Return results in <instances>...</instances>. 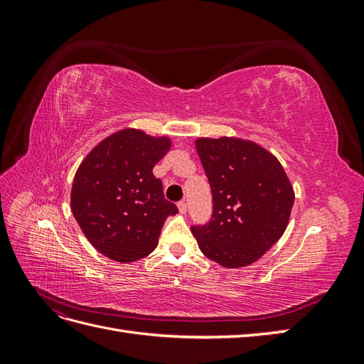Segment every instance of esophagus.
I'll list each match as a JSON object with an SVG mask.
<instances>
[{
	"mask_svg": "<svg viewBox=\"0 0 364 364\" xmlns=\"http://www.w3.org/2000/svg\"><path fill=\"white\" fill-rule=\"evenodd\" d=\"M178 208H179V213H181V214H185V213H186V208H188V205H186L185 200H181V202L178 203Z\"/></svg>",
	"mask_w": 364,
	"mask_h": 364,
	"instance_id": "34e87169",
	"label": "esophagus"
}]
</instances>
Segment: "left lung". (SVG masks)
<instances>
[{
	"mask_svg": "<svg viewBox=\"0 0 364 364\" xmlns=\"http://www.w3.org/2000/svg\"><path fill=\"white\" fill-rule=\"evenodd\" d=\"M211 186L213 214L191 232L205 257L229 269L261 258L282 237L294 202L282 165L255 142L196 141Z\"/></svg>",
	"mask_w": 364,
	"mask_h": 364,
	"instance_id": "left-lung-1",
	"label": "left lung"
}]
</instances>
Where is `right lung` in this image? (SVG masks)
I'll list each match as a JSON object with an SVG mask.
<instances>
[{
    "label": "right lung",
    "mask_w": 364,
    "mask_h": 364,
    "mask_svg": "<svg viewBox=\"0 0 364 364\" xmlns=\"http://www.w3.org/2000/svg\"><path fill=\"white\" fill-rule=\"evenodd\" d=\"M168 149V138L126 129L102 141L77 170L73 214L90 243L107 258L132 262L147 257L158 246L165 220L178 214L153 176Z\"/></svg>",
    "instance_id": "1"
}]
</instances>
